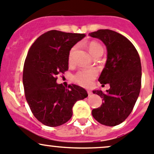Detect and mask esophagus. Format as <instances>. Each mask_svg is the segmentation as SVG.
<instances>
[{
  "instance_id": "34e87169",
  "label": "esophagus",
  "mask_w": 154,
  "mask_h": 154,
  "mask_svg": "<svg viewBox=\"0 0 154 154\" xmlns=\"http://www.w3.org/2000/svg\"><path fill=\"white\" fill-rule=\"evenodd\" d=\"M88 96H91V95L93 94V93H92L91 91H90V90H89V91H88Z\"/></svg>"
}]
</instances>
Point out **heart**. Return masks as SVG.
I'll list each match as a JSON object with an SVG mask.
<instances>
[{
    "label": "heart",
    "mask_w": 154,
    "mask_h": 154,
    "mask_svg": "<svg viewBox=\"0 0 154 154\" xmlns=\"http://www.w3.org/2000/svg\"><path fill=\"white\" fill-rule=\"evenodd\" d=\"M88 50L92 56H96L98 54H103V47L100 44L96 42H91L88 44ZM76 47H73L70 50L68 55V61L69 64H72L73 62L74 53H75ZM97 75V72L95 69H82L79 71L75 75V80L76 81L79 85L85 87L90 86L92 81Z\"/></svg>",
    "instance_id": "obj_1"
}]
</instances>
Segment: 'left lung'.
Instances as JSON below:
<instances>
[{"mask_svg":"<svg viewBox=\"0 0 154 154\" xmlns=\"http://www.w3.org/2000/svg\"><path fill=\"white\" fill-rule=\"evenodd\" d=\"M106 46L107 61L99 82L109 84L104 93L93 90L102 99L101 107L93 109V118L106 126H116L125 121L132 112L139 97L142 81V66L135 47L122 35L110 29H99L89 33Z\"/></svg>","mask_w":154,"mask_h":154,"instance_id":"obj_1","label":"left lung"}]
</instances>
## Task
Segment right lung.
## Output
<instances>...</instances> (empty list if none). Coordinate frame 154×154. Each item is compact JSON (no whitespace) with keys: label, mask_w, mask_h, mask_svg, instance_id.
I'll return each mask as SVG.
<instances>
[{"label":"right lung","mask_w":154,"mask_h":154,"mask_svg":"<svg viewBox=\"0 0 154 154\" xmlns=\"http://www.w3.org/2000/svg\"><path fill=\"white\" fill-rule=\"evenodd\" d=\"M85 35L50 30L39 36L28 52L23 72L25 96L34 116L44 125L66 123L75 103L88 96L82 87L65 88L56 82V75L68 69L71 48Z\"/></svg>","instance_id":"obj_1"}]
</instances>
